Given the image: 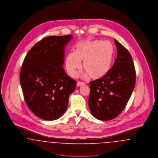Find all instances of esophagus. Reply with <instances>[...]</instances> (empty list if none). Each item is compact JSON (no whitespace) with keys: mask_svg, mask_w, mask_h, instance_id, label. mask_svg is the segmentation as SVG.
Wrapping results in <instances>:
<instances>
[{"mask_svg":"<svg viewBox=\"0 0 158 158\" xmlns=\"http://www.w3.org/2000/svg\"><path fill=\"white\" fill-rule=\"evenodd\" d=\"M85 85V83L84 82H79V81H78L77 82V86H82V85Z\"/></svg>","mask_w":158,"mask_h":158,"instance_id":"obj_1","label":"esophagus"}]
</instances>
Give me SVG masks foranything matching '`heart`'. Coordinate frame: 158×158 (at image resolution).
I'll return each instance as SVG.
<instances>
[{
  "label": "heart",
  "mask_w": 158,
  "mask_h": 158,
  "mask_svg": "<svg viewBox=\"0 0 158 158\" xmlns=\"http://www.w3.org/2000/svg\"><path fill=\"white\" fill-rule=\"evenodd\" d=\"M114 47L110 41L94 40L82 43L77 46L74 53H69L66 59L68 74L75 77L83 68L94 80L104 77L110 71L114 57Z\"/></svg>",
  "instance_id": "1"
}]
</instances>
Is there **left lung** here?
Returning a JSON list of instances; mask_svg holds the SVG:
<instances>
[{
  "label": "left lung",
  "instance_id": "obj_1",
  "mask_svg": "<svg viewBox=\"0 0 158 158\" xmlns=\"http://www.w3.org/2000/svg\"><path fill=\"white\" fill-rule=\"evenodd\" d=\"M117 57L109 73L91 81L88 104L97 119L113 120L125 108L135 86L136 75L133 61L127 50L114 40Z\"/></svg>",
  "mask_w": 158,
  "mask_h": 158
}]
</instances>
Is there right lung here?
Returning a JSON list of instances; mask_svg holds the SVG:
<instances>
[{"label":"right lung","mask_w":158,"mask_h":158,"mask_svg":"<svg viewBox=\"0 0 158 158\" xmlns=\"http://www.w3.org/2000/svg\"><path fill=\"white\" fill-rule=\"evenodd\" d=\"M73 36H48L34 45L23 61L20 83L31 111L45 120L59 118L66 111L76 82L63 68L64 47Z\"/></svg>","instance_id":"right-lung-1"}]
</instances>
